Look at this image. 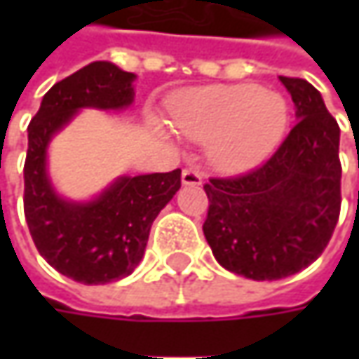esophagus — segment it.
<instances>
[{"label":"esophagus","mask_w":359,"mask_h":359,"mask_svg":"<svg viewBox=\"0 0 359 359\" xmlns=\"http://www.w3.org/2000/svg\"><path fill=\"white\" fill-rule=\"evenodd\" d=\"M182 184L184 186H200L201 175L196 170H184V173H182Z\"/></svg>","instance_id":"obj_1"}]
</instances>
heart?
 <instances>
[{"label": "heart", "mask_w": 359, "mask_h": 359, "mask_svg": "<svg viewBox=\"0 0 359 359\" xmlns=\"http://www.w3.org/2000/svg\"><path fill=\"white\" fill-rule=\"evenodd\" d=\"M175 130L208 145V158L224 173H245L280 147L290 126V105L282 93L255 83L215 86L177 100Z\"/></svg>", "instance_id": "1"}]
</instances>
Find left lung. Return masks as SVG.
Masks as SVG:
<instances>
[{
    "label": "left lung",
    "mask_w": 359,
    "mask_h": 359,
    "mask_svg": "<svg viewBox=\"0 0 359 359\" xmlns=\"http://www.w3.org/2000/svg\"><path fill=\"white\" fill-rule=\"evenodd\" d=\"M297 123L254 172L203 189L210 210L203 236L222 268L250 280H280L308 268L325 250L339 217V128L322 93L280 76Z\"/></svg>",
    "instance_id": "obj_1"
}]
</instances>
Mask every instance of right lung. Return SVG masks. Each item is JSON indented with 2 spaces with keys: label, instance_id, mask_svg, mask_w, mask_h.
Instances as JSON below:
<instances>
[{
  "label": "right lung",
  "instance_id": "obj_1",
  "mask_svg": "<svg viewBox=\"0 0 359 359\" xmlns=\"http://www.w3.org/2000/svg\"><path fill=\"white\" fill-rule=\"evenodd\" d=\"M135 74L93 62L43 95L27 128L23 210L37 252L51 268L86 285L118 282L140 266L149 229L182 186V170L121 175L88 201L55 191L48 147L79 109L121 111L133 104Z\"/></svg>",
  "mask_w": 359,
  "mask_h": 359
}]
</instances>
